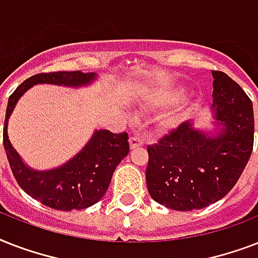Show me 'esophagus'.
<instances>
[{
	"label": "esophagus",
	"instance_id": "esophagus-1",
	"mask_svg": "<svg viewBox=\"0 0 258 258\" xmlns=\"http://www.w3.org/2000/svg\"><path fill=\"white\" fill-rule=\"evenodd\" d=\"M143 139L139 137H137V135H134V137L130 138V147L131 149H137V147H141V146H143Z\"/></svg>",
	"mask_w": 258,
	"mask_h": 258
}]
</instances>
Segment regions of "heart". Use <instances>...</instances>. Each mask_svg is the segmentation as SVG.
I'll return each mask as SVG.
<instances>
[{"instance_id": "1", "label": "heart", "mask_w": 258, "mask_h": 258, "mask_svg": "<svg viewBox=\"0 0 258 258\" xmlns=\"http://www.w3.org/2000/svg\"><path fill=\"white\" fill-rule=\"evenodd\" d=\"M171 99V95H155V97L153 99L154 103H157V104H165L167 101ZM176 117L174 115H166L161 119V127L162 128H171L175 125Z\"/></svg>"}]
</instances>
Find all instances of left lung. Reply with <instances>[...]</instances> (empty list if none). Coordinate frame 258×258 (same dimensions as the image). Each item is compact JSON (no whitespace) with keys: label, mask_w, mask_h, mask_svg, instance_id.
Segmentation results:
<instances>
[{"label":"left lung","mask_w":258,"mask_h":258,"mask_svg":"<svg viewBox=\"0 0 258 258\" xmlns=\"http://www.w3.org/2000/svg\"><path fill=\"white\" fill-rule=\"evenodd\" d=\"M213 116L222 125L208 137L184 121L147 146L146 182L150 196L172 210H196L228 194L253 150L254 116L249 96L233 79L212 71Z\"/></svg>","instance_id":"left-lung-1"}]
</instances>
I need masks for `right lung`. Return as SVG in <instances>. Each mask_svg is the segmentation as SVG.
<instances>
[{"mask_svg":"<svg viewBox=\"0 0 258 258\" xmlns=\"http://www.w3.org/2000/svg\"><path fill=\"white\" fill-rule=\"evenodd\" d=\"M95 79L93 72H49L37 74L21 83L9 96L4 123V147L10 169L20 187L32 198L56 210L71 212L89 208L101 200L109 186L119 162L128 154V134L108 130L95 131L91 141L66 165L48 171H37L24 165L8 138V120L18 99L34 84L87 86Z\"/></svg>","mask_w":258,"mask_h":258,"instance_id":"1","label":"right lung"}]
</instances>
